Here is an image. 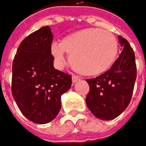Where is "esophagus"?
I'll return each mask as SVG.
<instances>
[{
    "label": "esophagus",
    "instance_id": "1",
    "mask_svg": "<svg viewBox=\"0 0 146 146\" xmlns=\"http://www.w3.org/2000/svg\"><path fill=\"white\" fill-rule=\"evenodd\" d=\"M80 80V78H79V77L78 76H75V75H73V77H72V81H73V84H75V83H77L78 81H79Z\"/></svg>",
    "mask_w": 146,
    "mask_h": 146
}]
</instances>
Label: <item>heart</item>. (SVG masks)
<instances>
[{
  "label": "heart",
  "mask_w": 146,
  "mask_h": 146,
  "mask_svg": "<svg viewBox=\"0 0 146 146\" xmlns=\"http://www.w3.org/2000/svg\"><path fill=\"white\" fill-rule=\"evenodd\" d=\"M51 52L59 66L65 62L66 52L70 57L71 67L77 73L95 76L112 66L117 57L118 43L112 33L90 27L67 36L61 44L52 43Z\"/></svg>",
  "instance_id": "heart-1"
}]
</instances>
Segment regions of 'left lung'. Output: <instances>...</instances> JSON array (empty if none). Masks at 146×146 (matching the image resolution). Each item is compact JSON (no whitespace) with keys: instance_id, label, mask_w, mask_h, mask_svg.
Masks as SVG:
<instances>
[{"instance_id":"8db88e82","label":"left lung","mask_w":146,"mask_h":146,"mask_svg":"<svg viewBox=\"0 0 146 146\" xmlns=\"http://www.w3.org/2000/svg\"><path fill=\"white\" fill-rule=\"evenodd\" d=\"M119 42L121 52L111 68L95 78L86 79L89 85L87 106L95 117L104 120L115 119L124 112L136 80L135 52L125 38L119 36Z\"/></svg>"}]
</instances>
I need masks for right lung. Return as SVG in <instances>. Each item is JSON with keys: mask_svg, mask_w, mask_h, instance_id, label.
<instances>
[{"mask_svg": "<svg viewBox=\"0 0 146 146\" xmlns=\"http://www.w3.org/2000/svg\"><path fill=\"white\" fill-rule=\"evenodd\" d=\"M52 33L48 26L21 42L12 63L11 94L22 114L36 124L52 121L61 110V95L72 84V76L53 67Z\"/></svg>", "mask_w": 146, "mask_h": 146, "instance_id": "obj_1", "label": "right lung"}]
</instances>
